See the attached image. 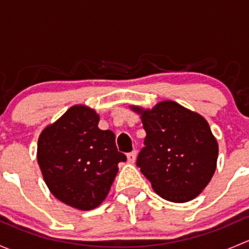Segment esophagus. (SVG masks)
<instances>
[{"label": "esophagus", "instance_id": "1", "mask_svg": "<svg viewBox=\"0 0 249 249\" xmlns=\"http://www.w3.org/2000/svg\"><path fill=\"white\" fill-rule=\"evenodd\" d=\"M136 150H132V152H130L129 154H127V161L129 162H135V160H136Z\"/></svg>", "mask_w": 249, "mask_h": 249}]
</instances>
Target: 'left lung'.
Listing matches in <instances>:
<instances>
[{"label": "left lung", "instance_id": "8db88e82", "mask_svg": "<svg viewBox=\"0 0 249 249\" xmlns=\"http://www.w3.org/2000/svg\"><path fill=\"white\" fill-rule=\"evenodd\" d=\"M144 147L136 165L162 199L187 202L196 197L215 171L218 143L210 125L197 113L173 101L141 109Z\"/></svg>", "mask_w": 249, "mask_h": 249}]
</instances>
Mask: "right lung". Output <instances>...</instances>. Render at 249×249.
<instances>
[{
	"instance_id": "right-lung-1",
	"label": "right lung",
	"mask_w": 249,
	"mask_h": 249,
	"mask_svg": "<svg viewBox=\"0 0 249 249\" xmlns=\"http://www.w3.org/2000/svg\"><path fill=\"white\" fill-rule=\"evenodd\" d=\"M99 115L73 106L42 131L37 160L50 193L82 211L97 207L108 194L126 157L118 152L110 130H100Z\"/></svg>"
}]
</instances>
